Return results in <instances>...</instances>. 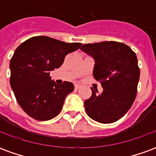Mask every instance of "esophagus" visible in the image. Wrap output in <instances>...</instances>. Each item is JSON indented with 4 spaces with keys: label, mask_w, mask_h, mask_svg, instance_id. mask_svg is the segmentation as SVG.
Segmentation results:
<instances>
[{
    "label": "esophagus",
    "mask_w": 156,
    "mask_h": 156,
    "mask_svg": "<svg viewBox=\"0 0 156 156\" xmlns=\"http://www.w3.org/2000/svg\"><path fill=\"white\" fill-rule=\"evenodd\" d=\"M80 88V85H78V84H75V88L76 89H78V88Z\"/></svg>",
    "instance_id": "esophagus-1"
}]
</instances>
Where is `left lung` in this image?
Here are the masks:
<instances>
[{"label": "left lung", "instance_id": "left-lung-1", "mask_svg": "<svg viewBox=\"0 0 156 156\" xmlns=\"http://www.w3.org/2000/svg\"><path fill=\"white\" fill-rule=\"evenodd\" d=\"M94 59L93 74L104 90L84 101L85 110L92 119L110 124L124 116L133 105L140 79L136 54L122 42L109 41L83 44L80 48Z\"/></svg>", "mask_w": 156, "mask_h": 156}]
</instances>
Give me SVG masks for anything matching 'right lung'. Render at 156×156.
Instances as JSON below:
<instances>
[{
  "mask_svg": "<svg viewBox=\"0 0 156 156\" xmlns=\"http://www.w3.org/2000/svg\"><path fill=\"white\" fill-rule=\"evenodd\" d=\"M82 43H67L39 36L27 40L16 49L10 62V83L16 101L30 117L51 119L61 112L65 98L74 89L70 82L57 84L50 71L58 68L66 55Z\"/></svg>",
  "mask_w": 156,
  "mask_h": 156,
  "instance_id": "right-lung-1",
  "label": "right lung"
}]
</instances>
